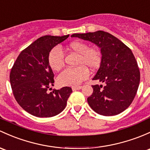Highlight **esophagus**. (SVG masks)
<instances>
[{
	"label": "esophagus",
	"mask_w": 150,
	"mask_h": 150,
	"mask_svg": "<svg viewBox=\"0 0 150 150\" xmlns=\"http://www.w3.org/2000/svg\"><path fill=\"white\" fill-rule=\"evenodd\" d=\"M82 88V86H73V87L72 88V91H77V90H80Z\"/></svg>",
	"instance_id": "obj_1"
}]
</instances>
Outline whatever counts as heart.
<instances>
[{
	"instance_id": "heart-1",
	"label": "heart",
	"mask_w": 150,
	"mask_h": 150,
	"mask_svg": "<svg viewBox=\"0 0 150 150\" xmlns=\"http://www.w3.org/2000/svg\"><path fill=\"white\" fill-rule=\"evenodd\" d=\"M67 50L78 54L76 64L78 67L66 68L57 77V82L62 86H78L89 76L90 68L96 70L100 67L102 61V54L96 47H89L84 42L75 41L71 42L67 47ZM47 62L50 68L54 71L60 70L64 65V55L58 47H54L50 51Z\"/></svg>"
}]
</instances>
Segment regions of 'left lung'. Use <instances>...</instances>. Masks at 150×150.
<instances>
[{"mask_svg": "<svg viewBox=\"0 0 150 150\" xmlns=\"http://www.w3.org/2000/svg\"><path fill=\"white\" fill-rule=\"evenodd\" d=\"M96 44L100 48L102 61L93 80L104 83L93 86L88 103L96 113L114 116L127 109L133 101L139 88L140 72L132 50L112 34L103 31L74 34Z\"/></svg>", "mask_w": 150, "mask_h": 150, "instance_id": "1", "label": "left lung"}]
</instances>
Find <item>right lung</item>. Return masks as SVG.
Masks as SVG:
<instances>
[{
    "mask_svg": "<svg viewBox=\"0 0 150 150\" xmlns=\"http://www.w3.org/2000/svg\"><path fill=\"white\" fill-rule=\"evenodd\" d=\"M62 37L47 35L26 47L17 57L10 72V82L16 100L26 112L37 117H52L62 112L72 88L47 90L54 86V73L47 57L53 47L65 40Z\"/></svg>",
    "mask_w": 150,
    "mask_h": 150,
    "instance_id": "1",
    "label": "right lung"
}]
</instances>
